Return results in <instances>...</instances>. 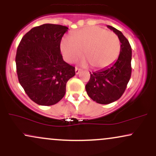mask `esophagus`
I'll return each mask as SVG.
<instances>
[{"mask_svg": "<svg viewBox=\"0 0 156 156\" xmlns=\"http://www.w3.org/2000/svg\"><path fill=\"white\" fill-rule=\"evenodd\" d=\"M75 72H76V75H78V73L80 72V69H79V68H78V67H76V69H75Z\"/></svg>", "mask_w": 156, "mask_h": 156, "instance_id": "esophagus-1", "label": "esophagus"}]
</instances>
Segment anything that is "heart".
<instances>
[{
    "label": "heart",
    "instance_id": "heart-1",
    "mask_svg": "<svg viewBox=\"0 0 156 156\" xmlns=\"http://www.w3.org/2000/svg\"><path fill=\"white\" fill-rule=\"evenodd\" d=\"M60 49L64 59L71 62L83 53L95 69L108 67L117 61L121 51L117 34L99 26L76 30L61 40Z\"/></svg>",
    "mask_w": 156,
    "mask_h": 156
}]
</instances>
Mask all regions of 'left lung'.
I'll list each match as a JSON object with an SVG mask.
<instances>
[{"mask_svg": "<svg viewBox=\"0 0 156 156\" xmlns=\"http://www.w3.org/2000/svg\"><path fill=\"white\" fill-rule=\"evenodd\" d=\"M121 42V51L117 60L110 67L92 73L86 85V91L91 99L100 104H108L121 98L131 76L132 50L122 33L108 26Z\"/></svg>", "mask_w": 156, "mask_h": 156, "instance_id": "1", "label": "left lung"}]
</instances>
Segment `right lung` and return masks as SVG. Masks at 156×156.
I'll return each instance as SVG.
<instances>
[{
  "instance_id": "add662e5",
  "label": "right lung",
  "mask_w": 156,
  "mask_h": 156,
  "mask_svg": "<svg viewBox=\"0 0 156 156\" xmlns=\"http://www.w3.org/2000/svg\"><path fill=\"white\" fill-rule=\"evenodd\" d=\"M67 26L43 24L23 36L17 50L15 62L18 80L31 101L52 105L66 92V84L76 75L75 67L65 62L60 43Z\"/></svg>"
}]
</instances>
